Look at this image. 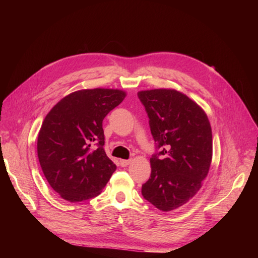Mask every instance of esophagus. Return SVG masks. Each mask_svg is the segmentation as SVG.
<instances>
[{
  "mask_svg": "<svg viewBox=\"0 0 258 258\" xmlns=\"http://www.w3.org/2000/svg\"><path fill=\"white\" fill-rule=\"evenodd\" d=\"M130 162H131V159H120L119 160V163L121 167H127L128 165H130Z\"/></svg>",
  "mask_w": 258,
  "mask_h": 258,
  "instance_id": "obj_1",
  "label": "esophagus"
}]
</instances>
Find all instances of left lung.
Listing matches in <instances>:
<instances>
[{
	"label": "left lung",
	"instance_id": "obj_1",
	"mask_svg": "<svg viewBox=\"0 0 258 258\" xmlns=\"http://www.w3.org/2000/svg\"><path fill=\"white\" fill-rule=\"evenodd\" d=\"M150 118L158 154L151 158V177L143 197L169 212L188 202L201 188L212 161V130L202 108L175 89L138 92Z\"/></svg>",
	"mask_w": 258,
	"mask_h": 258
}]
</instances>
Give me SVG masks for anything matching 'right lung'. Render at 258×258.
Instances as JSON below:
<instances>
[{
  "label": "right lung",
  "instance_id": "obj_1",
  "mask_svg": "<svg viewBox=\"0 0 258 258\" xmlns=\"http://www.w3.org/2000/svg\"><path fill=\"white\" fill-rule=\"evenodd\" d=\"M127 93L83 89L70 93L46 115L37 137V156L51 188L62 199L93 198L116 170L103 148L102 121Z\"/></svg>",
  "mask_w": 258,
  "mask_h": 258
}]
</instances>
